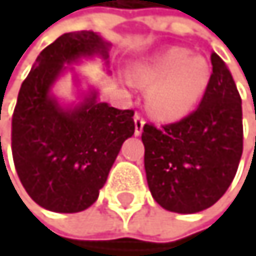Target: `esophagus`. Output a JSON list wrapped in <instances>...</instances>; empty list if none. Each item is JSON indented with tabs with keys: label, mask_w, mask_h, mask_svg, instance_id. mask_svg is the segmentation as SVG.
Wrapping results in <instances>:
<instances>
[{
	"label": "esophagus",
	"mask_w": 256,
	"mask_h": 256,
	"mask_svg": "<svg viewBox=\"0 0 256 256\" xmlns=\"http://www.w3.org/2000/svg\"><path fill=\"white\" fill-rule=\"evenodd\" d=\"M134 120H135V135H140L142 132V126H144L146 120L141 114H135Z\"/></svg>",
	"instance_id": "1"
}]
</instances>
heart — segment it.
<instances>
[{"label":"heart","mask_w":256,"mask_h":256,"mask_svg":"<svg viewBox=\"0 0 256 256\" xmlns=\"http://www.w3.org/2000/svg\"><path fill=\"white\" fill-rule=\"evenodd\" d=\"M209 76L206 60L190 56L186 48H170L135 68V78L150 87L149 109L162 120H178L189 114L208 89Z\"/></svg>","instance_id":"heart-1"}]
</instances>
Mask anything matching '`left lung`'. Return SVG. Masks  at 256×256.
Instances as JSON below:
<instances>
[{
	"label": "left lung",
	"mask_w": 256,
	"mask_h": 256,
	"mask_svg": "<svg viewBox=\"0 0 256 256\" xmlns=\"http://www.w3.org/2000/svg\"><path fill=\"white\" fill-rule=\"evenodd\" d=\"M212 74L196 110L170 124L146 122L144 167L154 200L166 210L196 214L229 189L242 154L241 96L226 62Z\"/></svg>",
	"instance_id": "8db88e82"
}]
</instances>
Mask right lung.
I'll return each instance as SVG.
<instances>
[{"instance_id": "add662e5", "label": "right lung", "mask_w": 256, "mask_h": 256, "mask_svg": "<svg viewBox=\"0 0 256 256\" xmlns=\"http://www.w3.org/2000/svg\"><path fill=\"white\" fill-rule=\"evenodd\" d=\"M107 47L92 30L68 32L38 55L22 81L12 115V155L21 184L41 208L75 214L92 206L122 142L134 135V110H120L96 95L62 110L48 90L64 64Z\"/></svg>"}]
</instances>
